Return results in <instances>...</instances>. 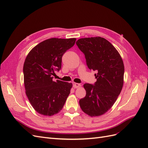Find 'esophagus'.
I'll return each mask as SVG.
<instances>
[{
	"instance_id": "esophagus-1",
	"label": "esophagus",
	"mask_w": 148,
	"mask_h": 148,
	"mask_svg": "<svg viewBox=\"0 0 148 148\" xmlns=\"http://www.w3.org/2000/svg\"><path fill=\"white\" fill-rule=\"evenodd\" d=\"M80 86H81V85H80V84H79V83H73V87L74 88H79Z\"/></svg>"
}]
</instances>
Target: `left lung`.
Segmentation results:
<instances>
[{
  "mask_svg": "<svg viewBox=\"0 0 148 148\" xmlns=\"http://www.w3.org/2000/svg\"><path fill=\"white\" fill-rule=\"evenodd\" d=\"M76 44L84 54L88 69L97 73L94 84H84L86 94L79 101L80 107L91 117L101 115L112 107L122 91L123 60L112 44L103 38H82Z\"/></svg>",
  "mask_w": 148,
  "mask_h": 148,
  "instance_id": "8db88e82",
  "label": "left lung"
}]
</instances>
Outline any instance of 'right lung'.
<instances>
[{"label": "right lung", "instance_id": "obj_1", "mask_svg": "<svg viewBox=\"0 0 148 148\" xmlns=\"http://www.w3.org/2000/svg\"><path fill=\"white\" fill-rule=\"evenodd\" d=\"M75 38H51L40 42L26 57L23 65L26 95L39 114L51 116L62 109L72 84L57 79L54 71L62 67L65 52L74 46Z\"/></svg>", "mask_w": 148, "mask_h": 148}]
</instances>
